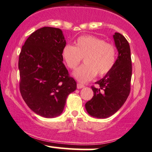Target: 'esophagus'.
<instances>
[{
  "instance_id": "esophagus-1",
  "label": "esophagus",
  "mask_w": 152,
  "mask_h": 152,
  "mask_svg": "<svg viewBox=\"0 0 152 152\" xmlns=\"http://www.w3.org/2000/svg\"><path fill=\"white\" fill-rule=\"evenodd\" d=\"M84 87V85L81 84V83H77V89H81Z\"/></svg>"
}]
</instances>
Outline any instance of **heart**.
<instances>
[{
  "label": "heart",
  "mask_w": 152,
  "mask_h": 152,
  "mask_svg": "<svg viewBox=\"0 0 152 152\" xmlns=\"http://www.w3.org/2000/svg\"><path fill=\"white\" fill-rule=\"evenodd\" d=\"M61 55L71 69H76L83 58L85 64L74 72L73 75L80 82L86 83L96 74L102 77L112 70L116 62L117 50L113 44L105 43L103 39L84 35L78 37L75 46L65 45Z\"/></svg>",
  "instance_id": "obj_1"
}]
</instances>
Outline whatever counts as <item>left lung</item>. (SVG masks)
Returning <instances> with one entry per match:
<instances>
[{"mask_svg": "<svg viewBox=\"0 0 152 152\" xmlns=\"http://www.w3.org/2000/svg\"><path fill=\"white\" fill-rule=\"evenodd\" d=\"M118 51L112 70L96 83L99 88L92 86L94 95L86 104L90 115L96 118H107L116 113L128 99L130 91L132 64L128 40L119 32L113 35Z\"/></svg>", "mask_w": 152, "mask_h": 152, "instance_id": "8db88e82", "label": "left lung"}]
</instances>
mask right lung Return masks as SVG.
<instances>
[{"label":"right lung","instance_id":"1","mask_svg":"<svg viewBox=\"0 0 152 152\" xmlns=\"http://www.w3.org/2000/svg\"><path fill=\"white\" fill-rule=\"evenodd\" d=\"M65 45L62 31L44 27L31 34L19 54L21 95L31 110L45 118L61 115L68 95L77 88L63 64Z\"/></svg>","mask_w":152,"mask_h":152}]
</instances>
